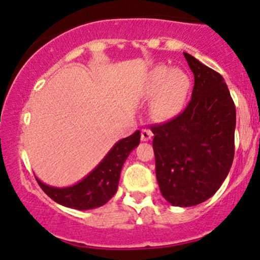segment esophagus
I'll return each instance as SVG.
<instances>
[{"mask_svg": "<svg viewBox=\"0 0 260 260\" xmlns=\"http://www.w3.org/2000/svg\"><path fill=\"white\" fill-rule=\"evenodd\" d=\"M151 137H152L151 130H149V129H142L141 130V140L142 141L147 142L149 140H151Z\"/></svg>", "mask_w": 260, "mask_h": 260, "instance_id": "1", "label": "esophagus"}]
</instances>
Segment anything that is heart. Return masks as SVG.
I'll list each match as a JSON object with an SVG mask.
<instances>
[{"instance_id": "b5f03b06", "label": "heart", "mask_w": 260, "mask_h": 260, "mask_svg": "<svg viewBox=\"0 0 260 260\" xmlns=\"http://www.w3.org/2000/svg\"><path fill=\"white\" fill-rule=\"evenodd\" d=\"M190 88L189 76L182 70L156 66L145 83V93L154 97L150 111L159 120L170 119L182 111Z\"/></svg>"}]
</instances>
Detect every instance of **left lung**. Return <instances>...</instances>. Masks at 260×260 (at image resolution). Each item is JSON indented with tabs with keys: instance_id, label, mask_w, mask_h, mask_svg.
I'll use <instances>...</instances> for the list:
<instances>
[{
	"instance_id": "1",
	"label": "left lung",
	"mask_w": 260,
	"mask_h": 260,
	"mask_svg": "<svg viewBox=\"0 0 260 260\" xmlns=\"http://www.w3.org/2000/svg\"><path fill=\"white\" fill-rule=\"evenodd\" d=\"M194 74L191 99L180 115L154 124L156 177L163 198L190 207L208 200L234 157L236 106L223 78L183 53Z\"/></svg>"
}]
</instances>
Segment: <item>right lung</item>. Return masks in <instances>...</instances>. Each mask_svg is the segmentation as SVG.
I'll return each mask as SVG.
<instances>
[{"label":"right lung","instance_id":"add662e5","mask_svg":"<svg viewBox=\"0 0 260 260\" xmlns=\"http://www.w3.org/2000/svg\"><path fill=\"white\" fill-rule=\"evenodd\" d=\"M140 140L141 133L137 130L131 136L117 142L103 161L86 177L73 186L51 187L42 183L37 177L39 186L52 200L65 207L79 211L101 207L116 194L122 167L130 152L140 144Z\"/></svg>","mask_w":260,"mask_h":260}]
</instances>
